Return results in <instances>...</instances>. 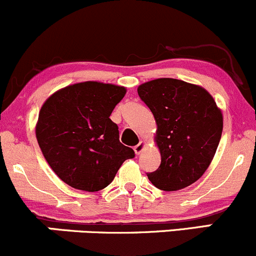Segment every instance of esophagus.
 I'll use <instances>...</instances> for the list:
<instances>
[{"mask_svg": "<svg viewBox=\"0 0 256 256\" xmlns=\"http://www.w3.org/2000/svg\"><path fill=\"white\" fill-rule=\"evenodd\" d=\"M144 147H146V142H144V141H140L138 144H136V146L134 147V150H135L136 154H140V153H141L142 150H144Z\"/></svg>", "mask_w": 256, "mask_h": 256, "instance_id": "34e87169", "label": "esophagus"}]
</instances>
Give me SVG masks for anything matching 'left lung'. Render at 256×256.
<instances>
[{"label": "left lung", "mask_w": 256, "mask_h": 256, "mask_svg": "<svg viewBox=\"0 0 256 256\" xmlns=\"http://www.w3.org/2000/svg\"><path fill=\"white\" fill-rule=\"evenodd\" d=\"M137 93L157 124L160 166L147 173L150 182L164 192L189 186L214 160L222 136V112L205 88L176 78L150 80Z\"/></svg>", "instance_id": "1"}]
</instances>
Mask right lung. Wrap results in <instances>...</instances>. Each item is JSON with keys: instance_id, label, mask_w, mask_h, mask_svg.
I'll return each mask as SVG.
<instances>
[{"instance_id": "right-lung-1", "label": "right lung", "mask_w": 256, "mask_h": 256, "mask_svg": "<svg viewBox=\"0 0 256 256\" xmlns=\"http://www.w3.org/2000/svg\"><path fill=\"white\" fill-rule=\"evenodd\" d=\"M125 94L121 86L88 80L58 90L42 104L36 126L38 144L67 185L99 192L112 182L121 164L135 157L110 120Z\"/></svg>"}]
</instances>
